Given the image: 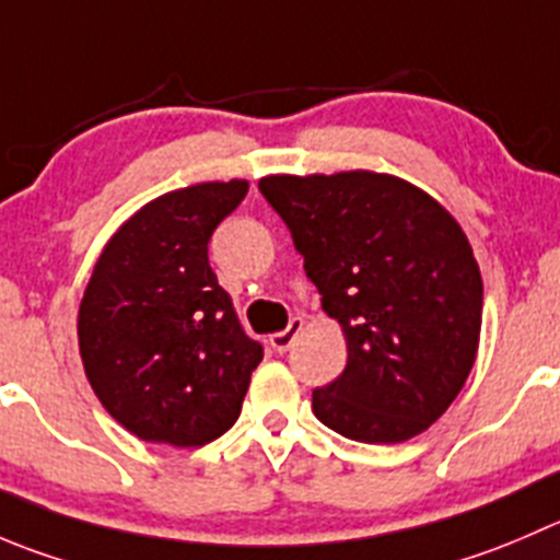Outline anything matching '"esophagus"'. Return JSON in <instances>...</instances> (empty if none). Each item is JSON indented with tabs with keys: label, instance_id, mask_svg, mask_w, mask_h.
I'll return each mask as SVG.
<instances>
[{
	"label": "esophagus",
	"instance_id": "1",
	"mask_svg": "<svg viewBox=\"0 0 560 560\" xmlns=\"http://www.w3.org/2000/svg\"><path fill=\"white\" fill-rule=\"evenodd\" d=\"M303 330V317H292L290 325H287L284 330H279V334L270 336V347H273L276 352H287L292 347V341L298 339V334Z\"/></svg>",
	"mask_w": 560,
	"mask_h": 560
}]
</instances>
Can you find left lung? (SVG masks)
I'll list each match as a JSON object with an SVG mask.
<instances>
[{
	"instance_id": "1",
	"label": "left lung",
	"mask_w": 560,
	"mask_h": 560,
	"mask_svg": "<svg viewBox=\"0 0 560 560\" xmlns=\"http://www.w3.org/2000/svg\"><path fill=\"white\" fill-rule=\"evenodd\" d=\"M259 194L347 339L345 372L312 390L314 416L361 443L424 432L479 347L485 287L465 232L424 191L374 172L273 175Z\"/></svg>"
}]
</instances>
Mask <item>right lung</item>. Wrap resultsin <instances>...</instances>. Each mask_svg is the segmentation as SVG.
Instances as JSON below:
<instances>
[{
  "label": "right lung",
  "mask_w": 560,
  "mask_h": 560,
  "mask_svg": "<svg viewBox=\"0 0 560 560\" xmlns=\"http://www.w3.org/2000/svg\"><path fill=\"white\" fill-rule=\"evenodd\" d=\"M246 194V180L164 194L119 226L92 270L81 361L101 405L142 441L199 448L241 416L262 345L215 279L208 243Z\"/></svg>",
  "instance_id": "right-lung-1"
}]
</instances>
